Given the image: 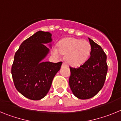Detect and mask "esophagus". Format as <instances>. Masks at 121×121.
I'll use <instances>...</instances> for the list:
<instances>
[{"instance_id":"obj_1","label":"esophagus","mask_w":121,"mask_h":121,"mask_svg":"<svg viewBox=\"0 0 121 121\" xmlns=\"http://www.w3.org/2000/svg\"><path fill=\"white\" fill-rule=\"evenodd\" d=\"M67 64H66L65 62H63V64H62V67H67Z\"/></svg>"}]
</instances>
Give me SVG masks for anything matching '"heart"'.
Here are the masks:
<instances>
[{"instance_id":"obj_1","label":"heart","mask_w":121,"mask_h":121,"mask_svg":"<svg viewBox=\"0 0 121 121\" xmlns=\"http://www.w3.org/2000/svg\"><path fill=\"white\" fill-rule=\"evenodd\" d=\"M91 45L87 40L76 38H67L59 43V48L53 47L52 54L56 57L61 53L65 54V59L72 65H79L84 64L89 57L91 53Z\"/></svg>"}]
</instances>
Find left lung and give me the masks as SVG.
<instances>
[{"instance_id": "1", "label": "left lung", "mask_w": 121, "mask_h": 121, "mask_svg": "<svg viewBox=\"0 0 121 121\" xmlns=\"http://www.w3.org/2000/svg\"><path fill=\"white\" fill-rule=\"evenodd\" d=\"M90 57L78 68L70 67L69 85L73 93L81 99H88L98 93L104 85L108 66L107 56L100 45L88 38Z\"/></svg>"}]
</instances>
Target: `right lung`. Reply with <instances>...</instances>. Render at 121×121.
<instances>
[{"instance_id":"add662e5","label":"right lung","mask_w":121,"mask_h":121,"mask_svg":"<svg viewBox=\"0 0 121 121\" xmlns=\"http://www.w3.org/2000/svg\"><path fill=\"white\" fill-rule=\"evenodd\" d=\"M51 34L39 31L25 40L16 52L11 74L17 90L31 100H40L50 90L62 62H42L49 52L44 43L51 42Z\"/></svg>"}]
</instances>
